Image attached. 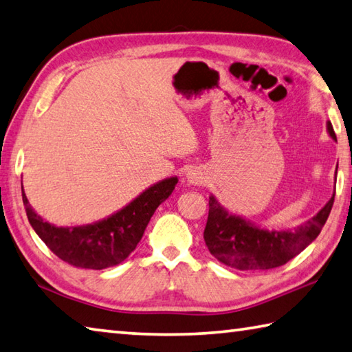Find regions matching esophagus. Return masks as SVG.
I'll use <instances>...</instances> for the list:
<instances>
[{
	"label": "esophagus",
	"instance_id": "obj_1",
	"mask_svg": "<svg viewBox=\"0 0 352 352\" xmlns=\"http://www.w3.org/2000/svg\"><path fill=\"white\" fill-rule=\"evenodd\" d=\"M202 181H204V176H202L201 171H197V170H190L188 173H187V182H188L190 185L202 184Z\"/></svg>",
	"mask_w": 352,
	"mask_h": 352
}]
</instances>
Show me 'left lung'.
Listing matches in <instances>:
<instances>
[{
	"label": "left lung",
	"mask_w": 352,
	"mask_h": 352,
	"mask_svg": "<svg viewBox=\"0 0 352 352\" xmlns=\"http://www.w3.org/2000/svg\"><path fill=\"white\" fill-rule=\"evenodd\" d=\"M327 130L337 142L329 121L327 122ZM334 196L336 187L334 195L319 213L307 222L297 225L294 230H267L248 219L230 213L211 195L208 201V221L204 231L205 243L219 262L234 270L253 271L282 267L302 253L320 234L333 208Z\"/></svg>",
	"instance_id": "1"
}]
</instances>
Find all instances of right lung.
<instances>
[{"label":"right lung","instance_id":"1","mask_svg":"<svg viewBox=\"0 0 352 352\" xmlns=\"http://www.w3.org/2000/svg\"><path fill=\"white\" fill-rule=\"evenodd\" d=\"M177 177L162 179L144 190L116 213L81 227H56L30 207L21 182L25 213L39 239L73 267L104 270L121 263L142 239L156 208L173 193Z\"/></svg>","mask_w":352,"mask_h":352}]
</instances>
